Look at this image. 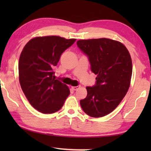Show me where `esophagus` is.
I'll return each instance as SVG.
<instances>
[{
	"mask_svg": "<svg viewBox=\"0 0 151 151\" xmlns=\"http://www.w3.org/2000/svg\"><path fill=\"white\" fill-rule=\"evenodd\" d=\"M80 87V86H71V88L73 89V91H76L78 90V88Z\"/></svg>",
	"mask_w": 151,
	"mask_h": 151,
	"instance_id": "obj_1",
	"label": "esophagus"
}]
</instances>
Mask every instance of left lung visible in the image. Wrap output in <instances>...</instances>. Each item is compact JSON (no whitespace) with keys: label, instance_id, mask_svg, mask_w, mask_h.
<instances>
[{"label":"left lung","instance_id":"left-lung-1","mask_svg":"<svg viewBox=\"0 0 151 151\" xmlns=\"http://www.w3.org/2000/svg\"><path fill=\"white\" fill-rule=\"evenodd\" d=\"M79 49L88 57L97 75L94 86H86L80 100L84 112L93 117L105 116L119 104L129 90L132 76L131 55L124 45L109 38L80 40Z\"/></svg>","mask_w":151,"mask_h":151}]
</instances>
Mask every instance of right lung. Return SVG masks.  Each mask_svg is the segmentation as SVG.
<instances>
[{
    "label": "right lung",
    "instance_id": "add662e5",
    "mask_svg": "<svg viewBox=\"0 0 151 151\" xmlns=\"http://www.w3.org/2000/svg\"><path fill=\"white\" fill-rule=\"evenodd\" d=\"M76 40L56 36L36 37L22 49L18 62L20 86L31 105L41 113L59 111L70 94L68 86L55 79L53 69Z\"/></svg>",
    "mask_w": 151,
    "mask_h": 151
}]
</instances>
